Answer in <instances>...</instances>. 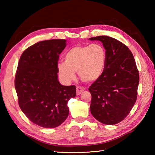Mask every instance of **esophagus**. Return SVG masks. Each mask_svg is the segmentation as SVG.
<instances>
[{
  "instance_id": "esophagus-1",
  "label": "esophagus",
  "mask_w": 155,
  "mask_h": 155,
  "mask_svg": "<svg viewBox=\"0 0 155 155\" xmlns=\"http://www.w3.org/2000/svg\"><path fill=\"white\" fill-rule=\"evenodd\" d=\"M84 91V87H77V95L81 94L82 92H83Z\"/></svg>"
}]
</instances>
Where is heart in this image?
<instances>
[{
  "instance_id": "b5f03b06",
  "label": "heart",
  "mask_w": 155,
  "mask_h": 155,
  "mask_svg": "<svg viewBox=\"0 0 155 155\" xmlns=\"http://www.w3.org/2000/svg\"><path fill=\"white\" fill-rule=\"evenodd\" d=\"M64 62L57 64L60 80L68 84L76 78L75 72L82 80L97 81L104 71L107 64V52L100 43L77 45L71 48L64 55Z\"/></svg>"
}]
</instances>
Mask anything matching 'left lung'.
<instances>
[{
	"label": "left lung",
	"instance_id": "1",
	"mask_svg": "<svg viewBox=\"0 0 155 155\" xmlns=\"http://www.w3.org/2000/svg\"><path fill=\"white\" fill-rule=\"evenodd\" d=\"M90 41H101L107 52V64L103 75L91 84L90 110L97 120L115 124L124 119L137 98L139 74L133 55L126 45L107 36Z\"/></svg>",
	"mask_w": 155,
	"mask_h": 155
}]
</instances>
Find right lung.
<instances>
[{
	"mask_svg": "<svg viewBox=\"0 0 155 155\" xmlns=\"http://www.w3.org/2000/svg\"><path fill=\"white\" fill-rule=\"evenodd\" d=\"M64 39L38 42L23 52L15 76L19 107L32 123L41 127H58L68 116V101L76 97V87L58 80L57 64L66 47Z\"/></svg>",
	"mask_w": 155,
	"mask_h": 155,
	"instance_id": "obj_1",
	"label": "right lung"
}]
</instances>
